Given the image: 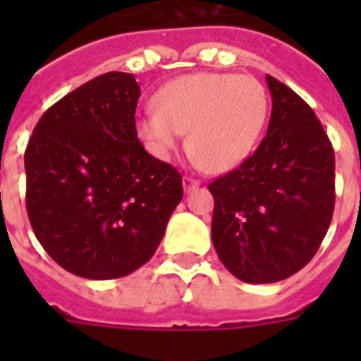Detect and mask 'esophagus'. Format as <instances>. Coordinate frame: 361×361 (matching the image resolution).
I'll return each mask as SVG.
<instances>
[{"label":"esophagus","mask_w":361,"mask_h":361,"mask_svg":"<svg viewBox=\"0 0 361 361\" xmlns=\"http://www.w3.org/2000/svg\"><path fill=\"white\" fill-rule=\"evenodd\" d=\"M200 185V181L197 180V178H192V176H183V189L185 191H191V189H195V187Z\"/></svg>","instance_id":"34e87169"}]
</instances>
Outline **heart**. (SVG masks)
<instances>
[{
  "label": "heart",
  "mask_w": 361,
  "mask_h": 361,
  "mask_svg": "<svg viewBox=\"0 0 361 361\" xmlns=\"http://www.w3.org/2000/svg\"><path fill=\"white\" fill-rule=\"evenodd\" d=\"M155 109L136 120L138 136L153 157L166 161L189 130L198 164L214 172L236 169L257 146L268 118V95L257 78L195 73L164 84Z\"/></svg>",
  "instance_id": "obj_1"
}]
</instances>
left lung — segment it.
Listing matches in <instances>:
<instances>
[{
	"mask_svg": "<svg viewBox=\"0 0 361 361\" xmlns=\"http://www.w3.org/2000/svg\"><path fill=\"white\" fill-rule=\"evenodd\" d=\"M268 133L251 157L208 185L212 240L243 283H277L314 257L336 204V157L313 109L266 75Z\"/></svg>",
	"mask_w": 361,
	"mask_h": 361,
	"instance_id": "1",
	"label": "left lung"
}]
</instances>
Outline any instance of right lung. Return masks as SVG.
I'll return each mask as SVG.
<instances>
[{
  "label": "right lung",
  "mask_w": 361,
  "mask_h": 361,
  "mask_svg": "<svg viewBox=\"0 0 361 361\" xmlns=\"http://www.w3.org/2000/svg\"><path fill=\"white\" fill-rule=\"evenodd\" d=\"M140 86L112 71L59 99L25 147V208L44 251L86 279H118L149 260L183 198L181 174L136 133Z\"/></svg>",
  "instance_id": "right-lung-1"
}]
</instances>
